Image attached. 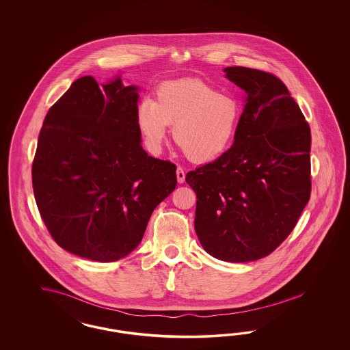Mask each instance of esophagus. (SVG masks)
Here are the masks:
<instances>
[{
    "instance_id": "34e87169",
    "label": "esophagus",
    "mask_w": 350,
    "mask_h": 350,
    "mask_svg": "<svg viewBox=\"0 0 350 350\" xmlns=\"http://www.w3.org/2000/svg\"><path fill=\"white\" fill-rule=\"evenodd\" d=\"M177 180H178V183H183L185 182V178H186V173H185V170L182 167H178L177 168Z\"/></svg>"
}]
</instances>
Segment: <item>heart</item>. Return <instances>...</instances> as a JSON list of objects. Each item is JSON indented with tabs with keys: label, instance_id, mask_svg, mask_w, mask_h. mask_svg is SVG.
<instances>
[{
	"label": "heart",
	"instance_id": "b5f03b06",
	"mask_svg": "<svg viewBox=\"0 0 350 350\" xmlns=\"http://www.w3.org/2000/svg\"><path fill=\"white\" fill-rule=\"evenodd\" d=\"M157 100L144 98L137 123L151 151H158L173 124V139L193 163L217 159L232 142L240 119V106L232 96L218 94L196 78L164 82Z\"/></svg>",
	"mask_w": 350,
	"mask_h": 350
}]
</instances>
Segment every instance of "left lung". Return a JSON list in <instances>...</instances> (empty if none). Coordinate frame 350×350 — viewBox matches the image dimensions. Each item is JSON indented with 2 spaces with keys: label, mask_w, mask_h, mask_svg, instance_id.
I'll list each match as a JSON object with an SVG mask.
<instances>
[{
  "label": "left lung",
  "mask_w": 350,
  "mask_h": 350,
  "mask_svg": "<svg viewBox=\"0 0 350 350\" xmlns=\"http://www.w3.org/2000/svg\"><path fill=\"white\" fill-rule=\"evenodd\" d=\"M246 94L232 146L186 176L195 231L209 254L243 263L271 254L297 226L312 190L310 128L285 83L245 66L224 69Z\"/></svg>",
  "instance_id": "1"
}]
</instances>
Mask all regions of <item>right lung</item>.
Here are the masks:
<instances>
[{
    "label": "right lung",
    "instance_id": "add662e5",
    "mask_svg": "<svg viewBox=\"0 0 350 350\" xmlns=\"http://www.w3.org/2000/svg\"><path fill=\"white\" fill-rule=\"evenodd\" d=\"M137 87L85 75L43 120L32 164L34 199L53 241L114 262L137 247L151 213L176 189L177 167L141 146Z\"/></svg>",
    "mask_w": 350,
    "mask_h": 350
}]
</instances>
